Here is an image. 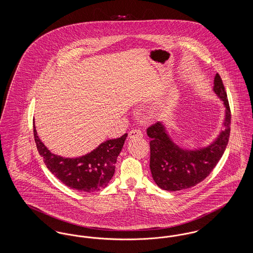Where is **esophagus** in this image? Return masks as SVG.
I'll return each instance as SVG.
<instances>
[{"label":"esophagus","instance_id":"obj_1","mask_svg":"<svg viewBox=\"0 0 253 253\" xmlns=\"http://www.w3.org/2000/svg\"><path fill=\"white\" fill-rule=\"evenodd\" d=\"M143 134H142V132L140 131V130H138V129H135V130H132L131 132H129V137L130 138H137V137H141Z\"/></svg>","mask_w":253,"mask_h":253}]
</instances>
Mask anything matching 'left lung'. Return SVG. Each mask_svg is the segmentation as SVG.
<instances>
[{"mask_svg":"<svg viewBox=\"0 0 253 253\" xmlns=\"http://www.w3.org/2000/svg\"><path fill=\"white\" fill-rule=\"evenodd\" d=\"M214 92L226 106L225 131L214 143L196 150H182L169 137L161 122H156L147 129L150 141V168L157 186L163 190L175 192L189 189L204 180L215 168L228 145L230 132V108L225 86L220 75L214 78Z\"/></svg>","mask_w":253,"mask_h":253,"instance_id":"left-lung-1","label":"left lung"}]
</instances>
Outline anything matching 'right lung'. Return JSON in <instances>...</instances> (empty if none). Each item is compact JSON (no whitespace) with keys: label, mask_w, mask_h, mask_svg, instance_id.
<instances>
[{"label":"right lung","mask_w":253,"mask_h":253,"mask_svg":"<svg viewBox=\"0 0 253 253\" xmlns=\"http://www.w3.org/2000/svg\"><path fill=\"white\" fill-rule=\"evenodd\" d=\"M34 138L40 156L49 170L64 185L84 193H93L107 186L115 173V164L128 133L110 139L94 151L78 158H64L51 154L41 141L33 126Z\"/></svg>","instance_id":"1"}]
</instances>
